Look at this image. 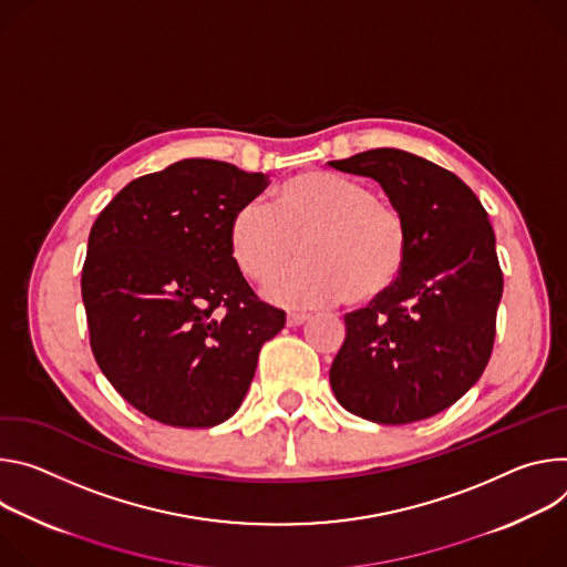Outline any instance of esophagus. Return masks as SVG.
<instances>
[{"instance_id":"obj_1","label":"esophagus","mask_w":567,"mask_h":567,"mask_svg":"<svg viewBox=\"0 0 567 567\" xmlns=\"http://www.w3.org/2000/svg\"><path fill=\"white\" fill-rule=\"evenodd\" d=\"M308 318H310V316H306V312H288L286 324H288V327H299V324H303Z\"/></svg>"}]
</instances>
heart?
Returning <instances> with one entry per match:
<instances>
[{"mask_svg":"<svg viewBox=\"0 0 567 567\" xmlns=\"http://www.w3.org/2000/svg\"><path fill=\"white\" fill-rule=\"evenodd\" d=\"M302 243L305 261L281 274ZM229 249L238 270L266 281V297L308 308L342 297L351 306L388 295L405 272L410 236L401 212L375 198L364 182L303 171L286 179L272 207L247 203L229 225Z\"/></svg>","mask_w":567,"mask_h":567,"instance_id":"heart-1","label":"heart"}]
</instances>
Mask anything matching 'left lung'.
Wrapping results in <instances>:
<instances>
[{
  "label": "left lung",
  "instance_id": "left-lung-1",
  "mask_svg": "<svg viewBox=\"0 0 567 567\" xmlns=\"http://www.w3.org/2000/svg\"><path fill=\"white\" fill-rule=\"evenodd\" d=\"M329 164L379 182L410 236L399 284L344 316L333 394L373 423L434 416L477 383L493 351L502 270L488 216L455 173L399 148Z\"/></svg>",
  "mask_w": 567,
  "mask_h": 567
}]
</instances>
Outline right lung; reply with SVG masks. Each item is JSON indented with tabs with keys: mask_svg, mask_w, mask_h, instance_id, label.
<instances>
[{
	"mask_svg": "<svg viewBox=\"0 0 567 567\" xmlns=\"http://www.w3.org/2000/svg\"><path fill=\"white\" fill-rule=\"evenodd\" d=\"M216 159H182L123 186L87 240L81 290L92 353L146 416L212 427L243 403L286 312L240 275L229 225L268 186Z\"/></svg>",
	"mask_w": 567,
	"mask_h": 567,
	"instance_id": "obj_1",
	"label": "right lung"
}]
</instances>
